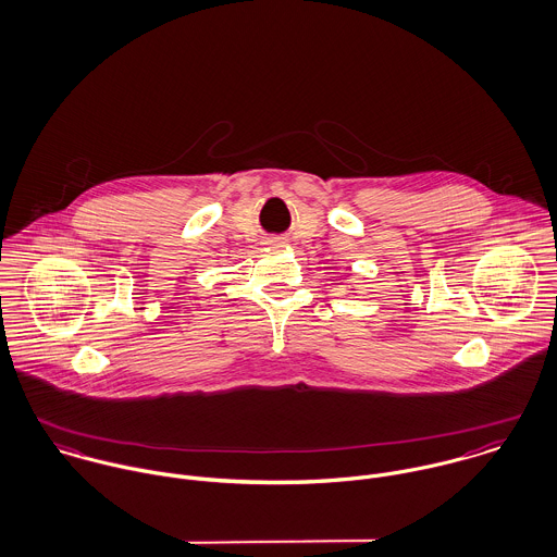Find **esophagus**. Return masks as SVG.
<instances>
[{
  "mask_svg": "<svg viewBox=\"0 0 557 557\" xmlns=\"http://www.w3.org/2000/svg\"><path fill=\"white\" fill-rule=\"evenodd\" d=\"M264 245H267V247L277 249V247H284V245H286V238H282V236H271V238H267V240H264Z\"/></svg>",
  "mask_w": 557,
  "mask_h": 557,
  "instance_id": "obj_1",
  "label": "esophagus"
}]
</instances>
